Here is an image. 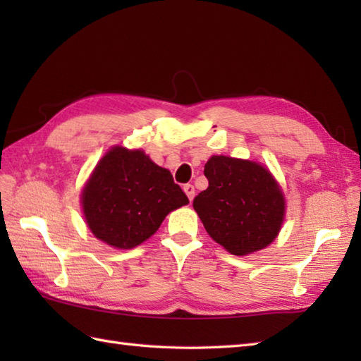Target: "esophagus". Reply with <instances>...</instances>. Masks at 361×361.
I'll use <instances>...</instances> for the list:
<instances>
[{
	"label": "esophagus",
	"instance_id": "esophagus-1",
	"mask_svg": "<svg viewBox=\"0 0 361 361\" xmlns=\"http://www.w3.org/2000/svg\"><path fill=\"white\" fill-rule=\"evenodd\" d=\"M183 190H185V192H186L189 200L192 202L194 197H195V188H194L192 185H185V188H183Z\"/></svg>",
	"mask_w": 361,
	"mask_h": 361
}]
</instances>
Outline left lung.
<instances>
[{"instance_id": "8db88e82", "label": "left lung", "mask_w": 361, "mask_h": 361, "mask_svg": "<svg viewBox=\"0 0 361 361\" xmlns=\"http://www.w3.org/2000/svg\"><path fill=\"white\" fill-rule=\"evenodd\" d=\"M208 189L194 209L214 240L235 256L265 248L283 220V195L271 173L257 163L212 157L204 166Z\"/></svg>"}]
</instances>
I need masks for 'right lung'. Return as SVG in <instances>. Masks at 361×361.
Returning <instances> with one entry per match:
<instances>
[{
	"label": "right lung",
	"instance_id": "right-lung-1",
	"mask_svg": "<svg viewBox=\"0 0 361 361\" xmlns=\"http://www.w3.org/2000/svg\"><path fill=\"white\" fill-rule=\"evenodd\" d=\"M189 200L172 173L141 150L114 147L82 194L87 224L114 248H133L157 231L169 212Z\"/></svg>",
	"mask_w": 361,
	"mask_h": 361
}]
</instances>
